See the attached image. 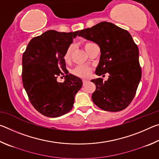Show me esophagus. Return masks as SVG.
Segmentation results:
<instances>
[{
  "instance_id": "obj_1",
  "label": "esophagus",
  "mask_w": 159,
  "mask_h": 159,
  "mask_svg": "<svg viewBox=\"0 0 159 159\" xmlns=\"http://www.w3.org/2000/svg\"><path fill=\"white\" fill-rule=\"evenodd\" d=\"M88 82V80H86V79H83V85H84L86 83Z\"/></svg>"
}]
</instances>
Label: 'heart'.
<instances>
[{
  "label": "heart",
  "instance_id": "b5f03b06",
  "mask_svg": "<svg viewBox=\"0 0 159 159\" xmlns=\"http://www.w3.org/2000/svg\"><path fill=\"white\" fill-rule=\"evenodd\" d=\"M93 44H94V43H92V42L86 43L84 45L85 50L88 49V47L90 46V45ZM72 50H73V46H72V45H70V46L67 48L66 50L65 51V52H64L63 55V59L65 62L66 63L69 62L70 60H71ZM90 71H91V68L90 66H88L87 65H79V66H76L75 68L72 69L71 72L74 76H76L79 78H83V79H85V78H87L88 76H89Z\"/></svg>",
  "mask_w": 159,
  "mask_h": 159
}]
</instances>
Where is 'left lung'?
<instances>
[{
  "mask_svg": "<svg viewBox=\"0 0 159 159\" xmlns=\"http://www.w3.org/2000/svg\"><path fill=\"white\" fill-rule=\"evenodd\" d=\"M79 36L95 42L100 48V58L95 74L106 73L109 79H93L96 89L92 99L99 108L119 111L133 100L140 81L142 70L139 50L128 31L107 21L83 29Z\"/></svg>",
  "mask_w": 159,
  "mask_h": 159,
  "instance_id": "obj_1",
  "label": "left lung"
}]
</instances>
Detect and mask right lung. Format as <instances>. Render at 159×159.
Instances as JSON below:
<instances>
[{
  "instance_id": "obj_1",
  "label": "right lung",
  "mask_w": 159,
  "mask_h": 159,
  "mask_svg": "<svg viewBox=\"0 0 159 159\" xmlns=\"http://www.w3.org/2000/svg\"><path fill=\"white\" fill-rule=\"evenodd\" d=\"M79 31H47L33 38L23 53L24 88L33 107L45 116L59 117L71 111L83 85L80 78L68 74L63 59ZM59 75L65 77L64 83L57 82Z\"/></svg>"
}]
</instances>
